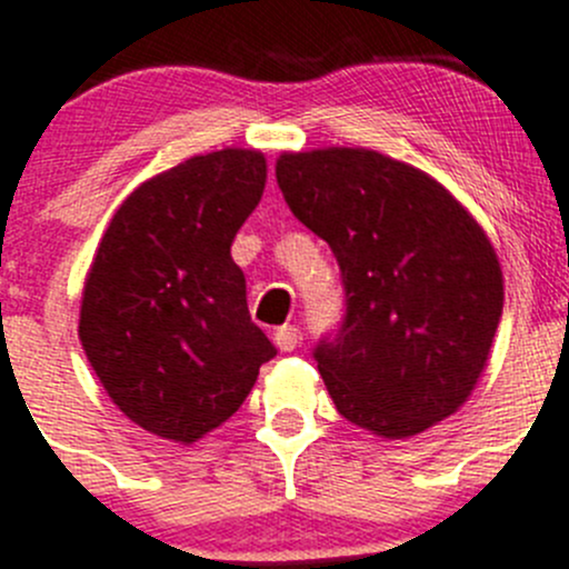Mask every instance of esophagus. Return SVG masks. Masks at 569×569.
Returning a JSON list of instances; mask_svg holds the SVG:
<instances>
[{"label":"esophagus","mask_w":569,"mask_h":569,"mask_svg":"<svg viewBox=\"0 0 569 569\" xmlns=\"http://www.w3.org/2000/svg\"><path fill=\"white\" fill-rule=\"evenodd\" d=\"M274 345H278L280 352H291L300 347V330L295 325H283V328L274 330Z\"/></svg>","instance_id":"34e87169"}]
</instances>
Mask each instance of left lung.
I'll list each match as a JSON object with an SVG mask.
<instances>
[{
    "mask_svg": "<svg viewBox=\"0 0 569 569\" xmlns=\"http://www.w3.org/2000/svg\"><path fill=\"white\" fill-rule=\"evenodd\" d=\"M286 206L328 241L345 319L313 358L345 419L406 439L465 406L503 317V272L481 224L408 163L375 150L283 152Z\"/></svg>",
    "mask_w": 569,
    "mask_h": 569,
    "instance_id": "1",
    "label": "left lung"
}]
</instances>
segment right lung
<instances>
[{"mask_svg": "<svg viewBox=\"0 0 569 569\" xmlns=\"http://www.w3.org/2000/svg\"><path fill=\"white\" fill-rule=\"evenodd\" d=\"M263 186L261 152L194 156L138 186L99 241L82 350L119 411L156 437L191 445L219 428L278 352L230 258Z\"/></svg>", "mask_w": 569, "mask_h": 569, "instance_id": "add662e5", "label": "right lung"}]
</instances>
